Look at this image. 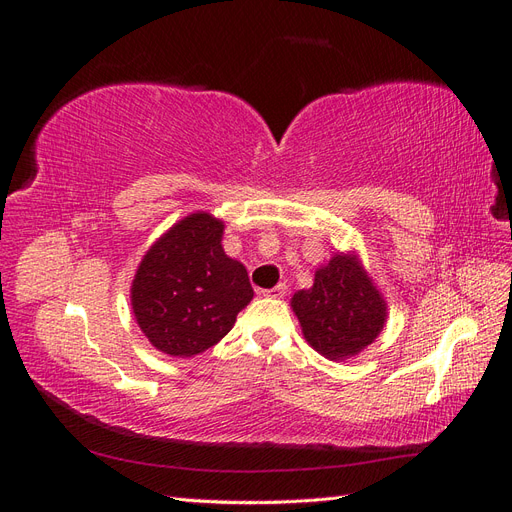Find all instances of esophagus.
Returning a JSON list of instances; mask_svg holds the SVG:
<instances>
[{"label": "esophagus", "instance_id": "34e87169", "mask_svg": "<svg viewBox=\"0 0 512 512\" xmlns=\"http://www.w3.org/2000/svg\"><path fill=\"white\" fill-rule=\"evenodd\" d=\"M260 292H262V297H269V299H282V297H286L288 288H286V284H280V286L267 288V290H260Z\"/></svg>", "mask_w": 512, "mask_h": 512}]
</instances>
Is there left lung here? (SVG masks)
Returning <instances> with one entry per match:
<instances>
[{
  "mask_svg": "<svg viewBox=\"0 0 512 512\" xmlns=\"http://www.w3.org/2000/svg\"><path fill=\"white\" fill-rule=\"evenodd\" d=\"M305 342L329 361L352 359L382 333L386 301L356 252H337L316 269L314 286L292 294Z\"/></svg>",
  "mask_w": 512,
  "mask_h": 512,
  "instance_id": "obj_1",
  "label": "left lung"
}]
</instances>
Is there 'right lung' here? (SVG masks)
Masks as SVG:
<instances>
[{
	"instance_id": "1",
	"label": "right lung",
	"mask_w": 512,
	"mask_h": 512,
	"mask_svg": "<svg viewBox=\"0 0 512 512\" xmlns=\"http://www.w3.org/2000/svg\"><path fill=\"white\" fill-rule=\"evenodd\" d=\"M224 222L207 211L185 215L145 252L130 303L149 344L188 359L232 329L254 290L239 260L222 247Z\"/></svg>"
}]
</instances>
